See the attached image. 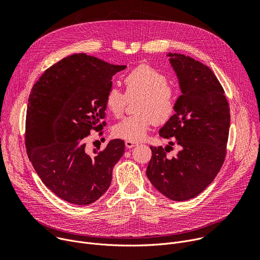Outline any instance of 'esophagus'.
Masks as SVG:
<instances>
[{
    "label": "esophagus",
    "instance_id": "34e87169",
    "mask_svg": "<svg viewBox=\"0 0 260 260\" xmlns=\"http://www.w3.org/2000/svg\"><path fill=\"white\" fill-rule=\"evenodd\" d=\"M125 145H126L127 148H133V147L137 146L138 143L137 142H133V141H125Z\"/></svg>",
    "mask_w": 260,
    "mask_h": 260
}]
</instances>
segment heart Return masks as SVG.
Here are the masks:
<instances>
[{
    "label": "heart",
    "instance_id": "obj_1",
    "mask_svg": "<svg viewBox=\"0 0 260 260\" xmlns=\"http://www.w3.org/2000/svg\"><path fill=\"white\" fill-rule=\"evenodd\" d=\"M125 95L138 96L134 111L136 114L122 119L114 125L113 135L126 141L138 142L146 136L155 122L166 123L177 108V93L169 85L165 74L148 64L138 66L123 76ZM106 109L115 117L123 114L126 98L116 88L108 90L105 96Z\"/></svg>",
    "mask_w": 260,
    "mask_h": 260
}]
</instances>
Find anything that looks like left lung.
I'll list each match as a JSON object with an SVG mask.
<instances>
[{
    "label": "left lung",
    "mask_w": 260,
    "mask_h": 260,
    "mask_svg": "<svg viewBox=\"0 0 260 260\" xmlns=\"http://www.w3.org/2000/svg\"><path fill=\"white\" fill-rule=\"evenodd\" d=\"M168 55L182 95L176 114L160 129V136L174 137L181 150L169 157L171 146H150L146 175L162 194L182 202L199 196L221 168L227 154L230 107L209 67L183 54Z\"/></svg>",
    "instance_id": "obj_1"
}]
</instances>
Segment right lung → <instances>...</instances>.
Masks as SVG:
<instances>
[{
    "mask_svg": "<svg viewBox=\"0 0 260 260\" xmlns=\"http://www.w3.org/2000/svg\"><path fill=\"white\" fill-rule=\"evenodd\" d=\"M126 66L111 64L84 53L51 66L28 98L25 144L43 183L58 198L78 206L105 193L124 142L115 139L95 155L85 152V138L106 125L105 96L112 76Z\"/></svg>",
    "mask_w": 260,
    "mask_h": 260,
    "instance_id": "obj_1",
    "label": "right lung"
}]
</instances>
